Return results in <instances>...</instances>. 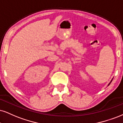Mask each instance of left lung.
Listing matches in <instances>:
<instances>
[{"label":"left lung","instance_id":"obj_1","mask_svg":"<svg viewBox=\"0 0 123 123\" xmlns=\"http://www.w3.org/2000/svg\"><path fill=\"white\" fill-rule=\"evenodd\" d=\"M112 81V80H111V81ZM111 82H110V83H111ZM110 84H108V86H109V85H110Z\"/></svg>","mask_w":123,"mask_h":123}]
</instances>
